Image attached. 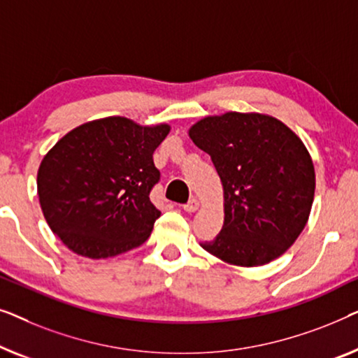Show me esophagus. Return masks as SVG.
I'll return each instance as SVG.
<instances>
[{"instance_id": "esophagus-1", "label": "esophagus", "mask_w": 358, "mask_h": 358, "mask_svg": "<svg viewBox=\"0 0 358 358\" xmlns=\"http://www.w3.org/2000/svg\"><path fill=\"white\" fill-rule=\"evenodd\" d=\"M198 208H199V201L196 199V198L189 199L188 203L183 206V209L186 210V213H196V210H198Z\"/></svg>"}]
</instances>
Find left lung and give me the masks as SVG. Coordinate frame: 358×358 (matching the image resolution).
<instances>
[{"label":"left lung","instance_id":"obj_1","mask_svg":"<svg viewBox=\"0 0 358 358\" xmlns=\"http://www.w3.org/2000/svg\"><path fill=\"white\" fill-rule=\"evenodd\" d=\"M189 138L210 155L224 186L222 230L201 246L246 268L284 255L315 198V167L299 136L269 115L229 112L193 124Z\"/></svg>","mask_w":358,"mask_h":358}]
</instances>
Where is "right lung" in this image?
Here are the masks:
<instances>
[{
    "instance_id": "add662e5",
    "label": "right lung",
    "mask_w": 358,
    "mask_h": 358,
    "mask_svg": "<svg viewBox=\"0 0 358 358\" xmlns=\"http://www.w3.org/2000/svg\"><path fill=\"white\" fill-rule=\"evenodd\" d=\"M169 133V124L108 117L74 128L48 150L37 173L38 199L69 250L112 258L149 238L160 215L149 198L160 180L152 154Z\"/></svg>"
}]
</instances>
